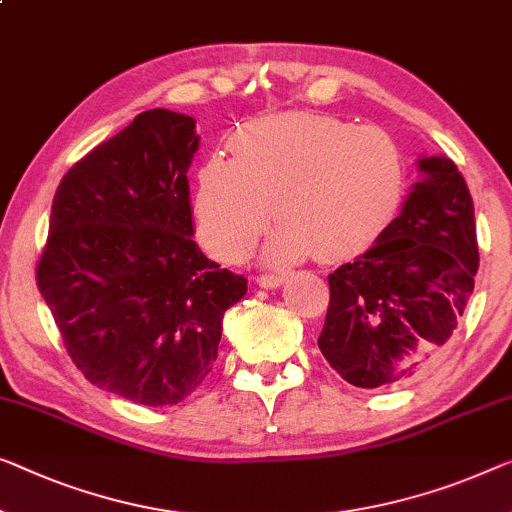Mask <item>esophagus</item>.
Returning <instances> with one entry per match:
<instances>
[{
	"mask_svg": "<svg viewBox=\"0 0 512 512\" xmlns=\"http://www.w3.org/2000/svg\"><path fill=\"white\" fill-rule=\"evenodd\" d=\"M285 276H280V273H269V276H257V285L259 287H266V289H276L280 285H285Z\"/></svg>",
	"mask_w": 512,
	"mask_h": 512,
	"instance_id": "1",
	"label": "esophagus"
}]
</instances>
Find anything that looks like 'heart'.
I'll list each match as a JSON object with an SVG mask.
<instances>
[{"label": "heart", "instance_id": "b5f03b06", "mask_svg": "<svg viewBox=\"0 0 512 512\" xmlns=\"http://www.w3.org/2000/svg\"><path fill=\"white\" fill-rule=\"evenodd\" d=\"M227 147L232 158L211 156L200 167L193 197L197 236L223 262L253 250L271 211L278 227L264 255L273 264L310 253L319 262L354 257L398 213L402 156L377 126L278 112L243 124Z\"/></svg>", "mask_w": 512, "mask_h": 512}]
</instances>
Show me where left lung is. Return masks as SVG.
<instances>
[{
    "label": "left lung",
    "instance_id": "left-lung-1",
    "mask_svg": "<svg viewBox=\"0 0 512 512\" xmlns=\"http://www.w3.org/2000/svg\"><path fill=\"white\" fill-rule=\"evenodd\" d=\"M400 216L375 246L329 276L317 345L358 388L400 384L444 352L474 292V200L451 158L418 160Z\"/></svg>",
    "mask_w": 512,
    "mask_h": 512
}]
</instances>
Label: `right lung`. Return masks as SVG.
I'll return each instance as SVG.
<instances>
[{"label":"right lung","instance_id":"1","mask_svg":"<svg viewBox=\"0 0 512 512\" xmlns=\"http://www.w3.org/2000/svg\"><path fill=\"white\" fill-rule=\"evenodd\" d=\"M195 119L147 110L61 179L36 266L64 347L91 384L163 407L213 368L225 310L248 280L193 239Z\"/></svg>","mask_w":512,"mask_h":512}]
</instances>
